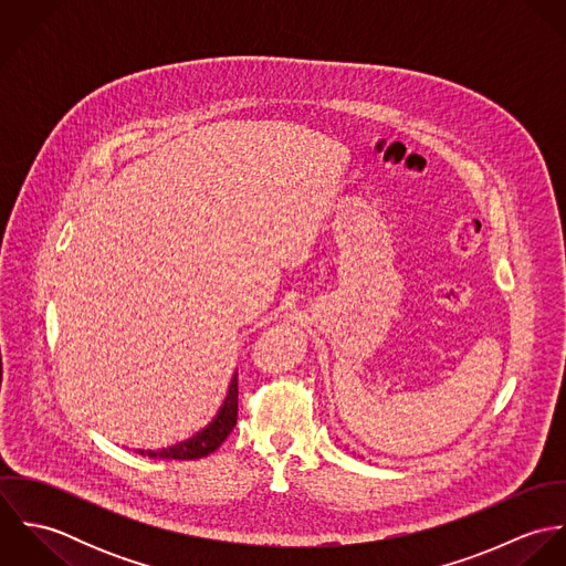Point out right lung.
I'll use <instances>...</instances> for the list:
<instances>
[{"mask_svg": "<svg viewBox=\"0 0 566 566\" xmlns=\"http://www.w3.org/2000/svg\"><path fill=\"white\" fill-rule=\"evenodd\" d=\"M238 422V373L231 377L227 397L222 401V407L218 409V413L213 416V420L209 424H205L198 433H193L191 438L176 442L171 447L165 449H137L139 455H148V458H157V460H200L207 458L209 453H213L233 431Z\"/></svg>", "mask_w": 566, "mask_h": 566, "instance_id": "1", "label": "right lung"}]
</instances>
